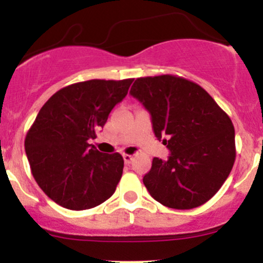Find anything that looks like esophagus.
Returning <instances> with one entry per match:
<instances>
[{
  "mask_svg": "<svg viewBox=\"0 0 263 263\" xmlns=\"http://www.w3.org/2000/svg\"><path fill=\"white\" fill-rule=\"evenodd\" d=\"M123 159H124V163H126V164H131L132 160H134V156L129 155V154H124Z\"/></svg>",
  "mask_w": 263,
  "mask_h": 263,
  "instance_id": "1",
  "label": "esophagus"
}]
</instances>
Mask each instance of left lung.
<instances>
[{"label":"left lung","mask_w":263,"mask_h":263,"mask_svg":"<svg viewBox=\"0 0 263 263\" xmlns=\"http://www.w3.org/2000/svg\"><path fill=\"white\" fill-rule=\"evenodd\" d=\"M129 94L151 116L155 136L171 151L153 159L144 184L154 200L177 210L208 202L235 160V132L229 116L196 82L181 76L139 78Z\"/></svg>","instance_id":"8db88e82"}]
</instances>
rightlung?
I'll list each match as a JSON object with an SVG mask.
<instances>
[{"mask_svg":"<svg viewBox=\"0 0 263 263\" xmlns=\"http://www.w3.org/2000/svg\"><path fill=\"white\" fill-rule=\"evenodd\" d=\"M134 79L89 80L58 90L25 137L31 174L43 192L70 210H86L115 193L123 172L121 154L89 144L123 100Z\"/></svg>","mask_w":263,"mask_h":263,"instance_id":"add662e5","label":"right lung"}]
</instances>
